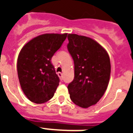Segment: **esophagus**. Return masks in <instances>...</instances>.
<instances>
[{"label": "esophagus", "instance_id": "esophagus-1", "mask_svg": "<svg viewBox=\"0 0 133 133\" xmlns=\"http://www.w3.org/2000/svg\"><path fill=\"white\" fill-rule=\"evenodd\" d=\"M58 77L60 78V79H61V81L63 79V73H62V72H58Z\"/></svg>", "mask_w": 133, "mask_h": 133}]
</instances>
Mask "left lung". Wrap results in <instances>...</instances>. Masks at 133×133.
<instances>
[{"label":"left lung","instance_id":"left-lung-1","mask_svg":"<svg viewBox=\"0 0 133 133\" xmlns=\"http://www.w3.org/2000/svg\"><path fill=\"white\" fill-rule=\"evenodd\" d=\"M68 50L75 65V76L68 85L70 99L87 108L98 103L108 88L110 61L108 52L92 38L68 34Z\"/></svg>","mask_w":133,"mask_h":133}]
</instances>
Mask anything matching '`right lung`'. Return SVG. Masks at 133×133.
<instances>
[{
	"label": "right lung",
	"instance_id": "obj_1",
	"mask_svg": "<svg viewBox=\"0 0 133 133\" xmlns=\"http://www.w3.org/2000/svg\"><path fill=\"white\" fill-rule=\"evenodd\" d=\"M68 33H46L23 47L17 62L21 87L31 102L41 104L53 97L60 79L51 58L66 39Z\"/></svg>",
	"mask_w": 133,
	"mask_h": 133
}]
</instances>
